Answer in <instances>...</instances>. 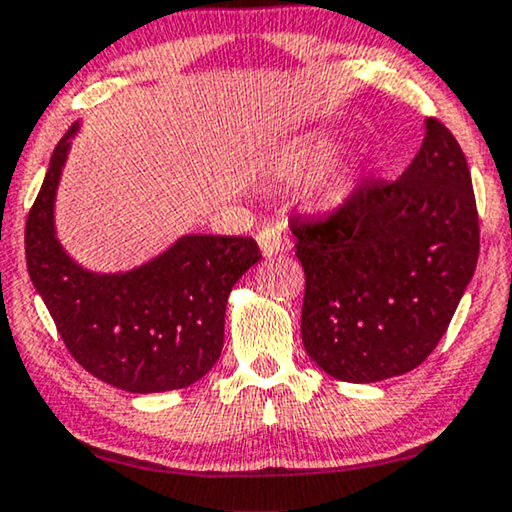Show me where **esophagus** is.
<instances>
[{
	"instance_id": "34e87169",
	"label": "esophagus",
	"mask_w": 512,
	"mask_h": 512,
	"mask_svg": "<svg viewBox=\"0 0 512 512\" xmlns=\"http://www.w3.org/2000/svg\"><path fill=\"white\" fill-rule=\"evenodd\" d=\"M257 243H259V248H262L264 257L280 255V253H285L287 248H290V239H287L285 234H280L278 229H273V227H264L262 232L257 234Z\"/></svg>"
}]
</instances>
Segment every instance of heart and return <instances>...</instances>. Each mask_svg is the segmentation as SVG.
<instances>
[{
	"label": "heart",
	"mask_w": 512,
	"mask_h": 512,
	"mask_svg": "<svg viewBox=\"0 0 512 512\" xmlns=\"http://www.w3.org/2000/svg\"><path fill=\"white\" fill-rule=\"evenodd\" d=\"M336 155V146L334 143H315V146L301 150V155L294 160V164L290 167V174L294 178H304V176H311L315 174V171H320L322 167H327L331 157ZM325 199L329 201V204H336V201L343 199V190L341 187H331V190H327Z\"/></svg>",
	"instance_id": "b5f03b06"
}]
</instances>
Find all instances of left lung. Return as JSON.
Here are the masks:
<instances>
[{
    "label": "left lung",
    "mask_w": 512,
    "mask_h": 512,
    "mask_svg": "<svg viewBox=\"0 0 512 512\" xmlns=\"http://www.w3.org/2000/svg\"><path fill=\"white\" fill-rule=\"evenodd\" d=\"M306 273L301 341L345 383L413 371L448 329L480 253L471 171L443 122L397 181H362L325 218H292Z\"/></svg>",
    "instance_id": "obj_1"
}]
</instances>
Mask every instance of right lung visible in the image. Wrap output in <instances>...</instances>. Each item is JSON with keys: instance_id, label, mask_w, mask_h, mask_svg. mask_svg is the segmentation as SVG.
Listing matches in <instances>:
<instances>
[{"instance_id": "right-lung-1", "label": "right lung", "mask_w": 512, "mask_h": 512, "mask_svg": "<svg viewBox=\"0 0 512 512\" xmlns=\"http://www.w3.org/2000/svg\"><path fill=\"white\" fill-rule=\"evenodd\" d=\"M76 132L55 146L27 215L32 285L71 357L95 378L134 394L197 383L222 352L229 292L262 253L250 236L185 234L132 271L85 269L55 234V194Z\"/></svg>"}]
</instances>
